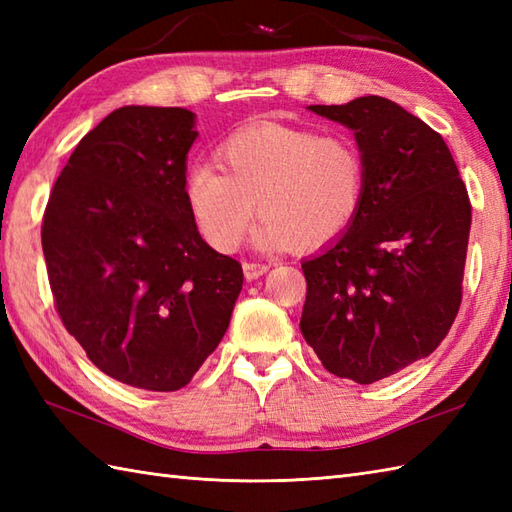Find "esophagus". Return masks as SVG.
<instances>
[{
	"label": "esophagus",
	"instance_id": "esophagus-1",
	"mask_svg": "<svg viewBox=\"0 0 512 512\" xmlns=\"http://www.w3.org/2000/svg\"><path fill=\"white\" fill-rule=\"evenodd\" d=\"M242 268H244L246 279H257V277H262L270 266H268V264H262V262H244Z\"/></svg>",
	"mask_w": 512,
	"mask_h": 512
}]
</instances>
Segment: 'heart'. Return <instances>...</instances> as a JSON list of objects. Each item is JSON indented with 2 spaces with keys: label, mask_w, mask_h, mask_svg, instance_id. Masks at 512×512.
I'll return each mask as SVG.
<instances>
[{
  "label": "heart",
  "mask_w": 512,
  "mask_h": 512,
  "mask_svg": "<svg viewBox=\"0 0 512 512\" xmlns=\"http://www.w3.org/2000/svg\"><path fill=\"white\" fill-rule=\"evenodd\" d=\"M213 165L187 173L184 195L195 226L215 250L242 242L257 211L255 239L264 248L314 250L341 239L363 211L367 162L343 132L255 125L228 136Z\"/></svg>",
  "instance_id": "b5f03b06"
}]
</instances>
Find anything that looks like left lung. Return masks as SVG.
<instances>
[{"mask_svg": "<svg viewBox=\"0 0 512 512\" xmlns=\"http://www.w3.org/2000/svg\"><path fill=\"white\" fill-rule=\"evenodd\" d=\"M354 129L367 162L363 211L303 262V339L330 374L372 385L429 356L462 303L471 200L438 132L383 96L310 105Z\"/></svg>", "mask_w": 512, "mask_h": 512, "instance_id": "1", "label": "left lung"}]
</instances>
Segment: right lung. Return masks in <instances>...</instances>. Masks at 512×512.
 <instances>
[{
	"mask_svg": "<svg viewBox=\"0 0 512 512\" xmlns=\"http://www.w3.org/2000/svg\"><path fill=\"white\" fill-rule=\"evenodd\" d=\"M198 132L184 107L127 105L76 145L43 211L61 323L103 374L184 387L231 321L242 264L195 226L184 180Z\"/></svg>",
	"mask_w": 512,
	"mask_h": 512,
	"instance_id": "add662e5",
	"label": "right lung"
}]
</instances>
